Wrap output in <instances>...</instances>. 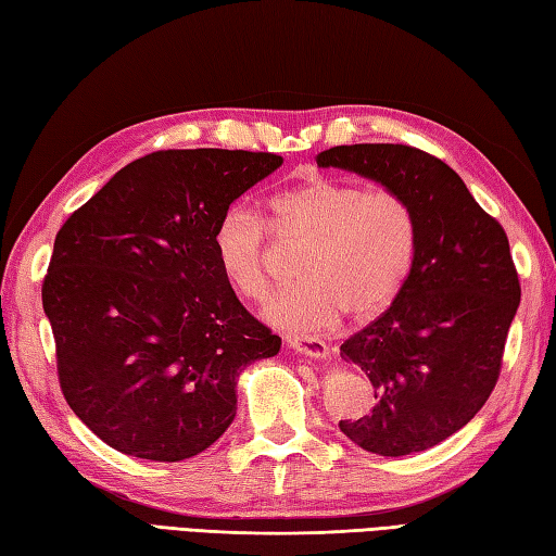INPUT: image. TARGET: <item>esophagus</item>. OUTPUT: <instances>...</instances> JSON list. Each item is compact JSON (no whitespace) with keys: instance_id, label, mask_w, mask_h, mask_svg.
<instances>
[{"instance_id":"1","label":"esophagus","mask_w":556,"mask_h":556,"mask_svg":"<svg viewBox=\"0 0 556 556\" xmlns=\"http://www.w3.org/2000/svg\"><path fill=\"white\" fill-rule=\"evenodd\" d=\"M287 344L296 351L303 353V356H311V358H325L329 353L327 341H323L320 337L315 334H287Z\"/></svg>"}]
</instances>
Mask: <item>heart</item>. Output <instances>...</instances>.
<instances>
[{
	"mask_svg": "<svg viewBox=\"0 0 556 556\" xmlns=\"http://www.w3.org/2000/svg\"><path fill=\"white\" fill-rule=\"evenodd\" d=\"M267 229L281 243L301 245L299 281L265 308L277 327H325L339 313L370 320L399 299L416 265L418 217L394 188L315 174L267 200ZM267 229L251 212L231 207L212 233L224 279L248 301L269 291Z\"/></svg>",
	"mask_w": 556,
	"mask_h": 556,
	"instance_id": "heart-1",
	"label": "heart"
}]
</instances>
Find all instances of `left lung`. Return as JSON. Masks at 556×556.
I'll use <instances>...</instances> for the list:
<instances>
[{"mask_svg":"<svg viewBox=\"0 0 556 556\" xmlns=\"http://www.w3.org/2000/svg\"><path fill=\"white\" fill-rule=\"evenodd\" d=\"M315 160L394 188L416 210L418 253L404 291L339 349L375 389L370 410L339 430L380 456L422 452L464 428L500 380L521 301L509 239L430 152L361 143Z\"/></svg>","mask_w":556,"mask_h":556,"instance_id":"left-lung-1","label":"left lung"}]
</instances>
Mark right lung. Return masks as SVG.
I'll return each instance as SVG.
<instances>
[{
    "mask_svg": "<svg viewBox=\"0 0 556 556\" xmlns=\"http://www.w3.org/2000/svg\"><path fill=\"white\" fill-rule=\"evenodd\" d=\"M279 164L275 152H150L59 229L42 281L59 387L116 452H205L236 416V377L277 356L281 339L236 299L212 233Z\"/></svg>",
    "mask_w": 556,
    "mask_h": 556,
    "instance_id": "right-lung-1",
    "label": "right lung"
}]
</instances>
